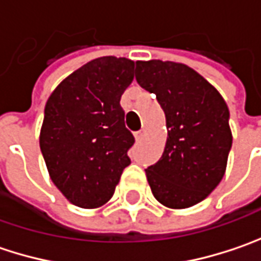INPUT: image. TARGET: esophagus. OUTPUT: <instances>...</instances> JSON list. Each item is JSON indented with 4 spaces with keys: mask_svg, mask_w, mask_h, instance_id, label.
Segmentation results:
<instances>
[{
    "mask_svg": "<svg viewBox=\"0 0 261 261\" xmlns=\"http://www.w3.org/2000/svg\"><path fill=\"white\" fill-rule=\"evenodd\" d=\"M144 136H145V132L144 130H139V132H135V139L138 142H141L142 139H144Z\"/></svg>",
    "mask_w": 261,
    "mask_h": 261,
    "instance_id": "obj_1",
    "label": "esophagus"
}]
</instances>
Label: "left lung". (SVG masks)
<instances>
[{
    "label": "left lung",
    "mask_w": 261,
    "mask_h": 261,
    "mask_svg": "<svg viewBox=\"0 0 261 261\" xmlns=\"http://www.w3.org/2000/svg\"><path fill=\"white\" fill-rule=\"evenodd\" d=\"M135 78L155 94L168 130L163 155L145 170L152 195L171 209L202 202L225 174L232 145L225 100L183 64L138 61Z\"/></svg>",
    "instance_id": "8db88e82"
}]
</instances>
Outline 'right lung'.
<instances>
[{
  "label": "right lung",
  "instance_id": "right-lung-1",
  "mask_svg": "<svg viewBox=\"0 0 261 261\" xmlns=\"http://www.w3.org/2000/svg\"><path fill=\"white\" fill-rule=\"evenodd\" d=\"M134 68L126 58H97L47 98L40 151L52 181L72 205H105L130 164L135 138L126 129L120 97L134 81Z\"/></svg>",
  "mask_w": 261,
  "mask_h": 261
}]
</instances>
